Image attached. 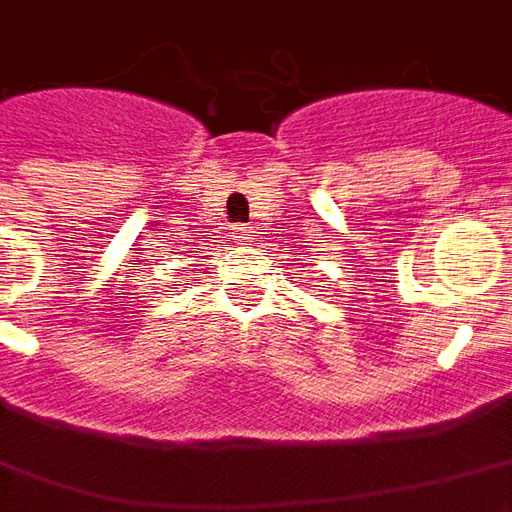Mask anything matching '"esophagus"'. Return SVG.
<instances>
[{
	"mask_svg": "<svg viewBox=\"0 0 512 512\" xmlns=\"http://www.w3.org/2000/svg\"><path fill=\"white\" fill-rule=\"evenodd\" d=\"M234 236H236V242H239V245H245L250 236H253V231H250V228H234Z\"/></svg>",
	"mask_w": 512,
	"mask_h": 512,
	"instance_id": "obj_1",
	"label": "esophagus"
}]
</instances>
